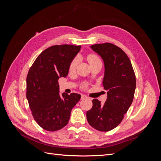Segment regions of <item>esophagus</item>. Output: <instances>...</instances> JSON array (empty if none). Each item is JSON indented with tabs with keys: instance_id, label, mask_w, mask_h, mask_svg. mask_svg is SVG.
Listing matches in <instances>:
<instances>
[{
	"instance_id": "esophagus-1",
	"label": "esophagus",
	"mask_w": 161,
	"mask_h": 161,
	"mask_svg": "<svg viewBox=\"0 0 161 161\" xmlns=\"http://www.w3.org/2000/svg\"><path fill=\"white\" fill-rule=\"evenodd\" d=\"M86 98H87V97H86L85 95H82V96H81V99H86Z\"/></svg>"
}]
</instances>
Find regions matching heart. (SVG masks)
Here are the masks:
<instances>
[{"mask_svg":"<svg viewBox=\"0 0 161 161\" xmlns=\"http://www.w3.org/2000/svg\"><path fill=\"white\" fill-rule=\"evenodd\" d=\"M87 60H88L89 64H91L92 62L99 60V58L97 55L94 54V53H90V54H89L88 56H87ZM78 63H79V59H78V58H75L70 63V68H69L70 70H75L78 64Z\"/></svg>","mask_w":161,"mask_h":161,"instance_id":"heart-1","label":"heart"}]
</instances>
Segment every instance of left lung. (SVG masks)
<instances>
[{
	"label": "left lung",
	"instance_id": "8db88e82",
	"mask_svg": "<svg viewBox=\"0 0 161 161\" xmlns=\"http://www.w3.org/2000/svg\"><path fill=\"white\" fill-rule=\"evenodd\" d=\"M90 47L103 59V85L108 91L103 104L98 99H92V107L86 112V119L93 128L108 131L121 123L131 105L136 89V76L129 58L119 47L105 43Z\"/></svg>",
	"mask_w": 161,
	"mask_h": 161
}]
</instances>
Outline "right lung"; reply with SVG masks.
<instances>
[{"instance_id": "obj_1", "label": "right lung", "mask_w": 161, "mask_h": 161, "mask_svg": "<svg viewBox=\"0 0 161 161\" xmlns=\"http://www.w3.org/2000/svg\"><path fill=\"white\" fill-rule=\"evenodd\" d=\"M80 46H53L43 51L30 68L27 76L26 97L34 119L47 131H57L68 124L72 108L80 95H60L58 79L66 77L70 64Z\"/></svg>"}]
</instances>
